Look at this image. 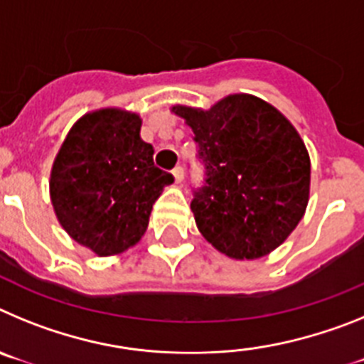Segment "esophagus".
I'll return each instance as SVG.
<instances>
[{
  "instance_id": "34e87169",
  "label": "esophagus",
  "mask_w": 364,
  "mask_h": 364,
  "mask_svg": "<svg viewBox=\"0 0 364 364\" xmlns=\"http://www.w3.org/2000/svg\"><path fill=\"white\" fill-rule=\"evenodd\" d=\"M173 176H175V182L176 184H180L182 180H184V169L180 166H176L175 169H173Z\"/></svg>"
}]
</instances>
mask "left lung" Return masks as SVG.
Here are the masks:
<instances>
[{
	"instance_id": "obj_1",
	"label": "left lung",
	"mask_w": 364,
	"mask_h": 364,
	"mask_svg": "<svg viewBox=\"0 0 364 364\" xmlns=\"http://www.w3.org/2000/svg\"><path fill=\"white\" fill-rule=\"evenodd\" d=\"M171 112L191 127L205 166V186L191 202L202 237L235 260L277 250L310 200V154L291 122L244 92Z\"/></svg>"
}]
</instances>
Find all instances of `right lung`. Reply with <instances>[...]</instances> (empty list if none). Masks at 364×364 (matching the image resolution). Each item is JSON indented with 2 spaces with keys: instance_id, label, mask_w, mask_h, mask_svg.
Listing matches in <instances>:
<instances>
[{
  "instance_id": "1",
  "label": "right lung",
  "mask_w": 364,
  "mask_h": 364,
  "mask_svg": "<svg viewBox=\"0 0 364 364\" xmlns=\"http://www.w3.org/2000/svg\"><path fill=\"white\" fill-rule=\"evenodd\" d=\"M142 118L118 107L74 122L53 162L50 202L74 242L98 257L120 255L146 233L154 200L173 184L140 138Z\"/></svg>"
}]
</instances>
